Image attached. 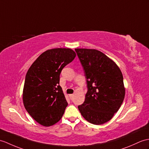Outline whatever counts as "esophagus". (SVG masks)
I'll return each mask as SVG.
<instances>
[{
	"label": "esophagus",
	"mask_w": 149,
	"mask_h": 149,
	"mask_svg": "<svg viewBox=\"0 0 149 149\" xmlns=\"http://www.w3.org/2000/svg\"><path fill=\"white\" fill-rule=\"evenodd\" d=\"M74 94H71V95H69V98H70V100H72L74 98Z\"/></svg>",
	"instance_id": "34e87169"
}]
</instances>
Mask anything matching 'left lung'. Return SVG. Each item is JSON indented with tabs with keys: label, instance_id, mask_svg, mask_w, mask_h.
<instances>
[{
	"label": "left lung",
	"instance_id": "obj_1",
	"mask_svg": "<svg viewBox=\"0 0 149 149\" xmlns=\"http://www.w3.org/2000/svg\"><path fill=\"white\" fill-rule=\"evenodd\" d=\"M84 71L88 91L85 101L78 106L81 115L96 125L104 124L118 111L125 96L120 68L101 51L75 49Z\"/></svg>",
	"mask_w": 149,
	"mask_h": 149
}]
</instances>
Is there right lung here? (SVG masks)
I'll return each mask as SVG.
<instances>
[{"label":"right lung","mask_w":149,"mask_h":149,"mask_svg":"<svg viewBox=\"0 0 149 149\" xmlns=\"http://www.w3.org/2000/svg\"><path fill=\"white\" fill-rule=\"evenodd\" d=\"M75 52L69 48H55L41 54L26 74L23 102L31 117L44 126L58 123L68 105L60 84V75L74 60Z\"/></svg>","instance_id":"add662e5"}]
</instances>
